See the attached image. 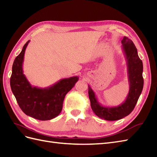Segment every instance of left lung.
I'll use <instances>...</instances> for the list:
<instances>
[{"mask_svg":"<svg viewBox=\"0 0 157 157\" xmlns=\"http://www.w3.org/2000/svg\"><path fill=\"white\" fill-rule=\"evenodd\" d=\"M123 51L125 56L129 91L123 103L118 106L105 107L100 104L94 91L88 86V94L91 109L99 118L107 121H116L129 115L135 108L143 88V62L138 56L137 50L129 38L124 36L121 40Z\"/></svg>","mask_w":157,"mask_h":157,"instance_id":"1","label":"left lung"}]
</instances>
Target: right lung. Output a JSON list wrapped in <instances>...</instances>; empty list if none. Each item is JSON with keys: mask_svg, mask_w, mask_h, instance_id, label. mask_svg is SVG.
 I'll list each match as a JSON object with an SVG mask.
<instances>
[{"mask_svg": "<svg viewBox=\"0 0 157 157\" xmlns=\"http://www.w3.org/2000/svg\"><path fill=\"white\" fill-rule=\"evenodd\" d=\"M28 41L16 57L10 83L12 91L22 111L26 115L41 121L50 120L61 113L66 95L78 81V76L62 79L50 87H34L23 74L22 65Z\"/></svg>", "mask_w": 157, "mask_h": 157, "instance_id": "obj_1", "label": "right lung"}]
</instances>
